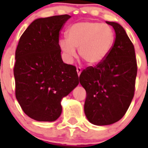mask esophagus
Returning <instances> with one entry per match:
<instances>
[{"label": "esophagus", "mask_w": 148, "mask_h": 148, "mask_svg": "<svg viewBox=\"0 0 148 148\" xmlns=\"http://www.w3.org/2000/svg\"><path fill=\"white\" fill-rule=\"evenodd\" d=\"M76 71H77V73H78V75L79 76L81 74V73H82V69H81V67H77Z\"/></svg>", "instance_id": "esophagus-1"}]
</instances>
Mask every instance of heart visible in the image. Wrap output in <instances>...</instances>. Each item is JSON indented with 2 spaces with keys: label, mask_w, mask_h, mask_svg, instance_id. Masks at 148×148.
Segmentation results:
<instances>
[{
  "label": "heart",
  "mask_w": 148,
  "mask_h": 148,
  "mask_svg": "<svg viewBox=\"0 0 148 148\" xmlns=\"http://www.w3.org/2000/svg\"><path fill=\"white\" fill-rule=\"evenodd\" d=\"M115 41L114 31L109 25L95 21L74 23L66 32V40L61 39L59 47L67 58L75 56V49L88 64L101 62L108 56Z\"/></svg>",
  "instance_id": "1"
}]
</instances>
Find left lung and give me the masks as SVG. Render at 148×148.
Segmentation results:
<instances>
[{
  "mask_svg": "<svg viewBox=\"0 0 148 148\" xmlns=\"http://www.w3.org/2000/svg\"><path fill=\"white\" fill-rule=\"evenodd\" d=\"M116 32L108 56L95 66H88L79 76L87 92L84 113L90 122L108 125L125 116L135 92L137 63L134 46L118 23L106 21Z\"/></svg>",
  "mask_w": 148,
  "mask_h": 148,
  "instance_id": "obj_1",
  "label": "left lung"
}]
</instances>
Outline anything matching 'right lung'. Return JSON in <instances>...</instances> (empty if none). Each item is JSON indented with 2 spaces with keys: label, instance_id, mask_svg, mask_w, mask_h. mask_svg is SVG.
Segmentation results:
<instances>
[{
  "label": "right lung",
  "instance_id": "add662e5",
  "mask_svg": "<svg viewBox=\"0 0 148 148\" xmlns=\"http://www.w3.org/2000/svg\"><path fill=\"white\" fill-rule=\"evenodd\" d=\"M70 15L38 18L21 36L14 66L15 96L23 111L38 121L61 116V101L79 83L76 67L64 64L59 33Z\"/></svg>",
  "mask_w": 148,
  "mask_h": 148
}]
</instances>
